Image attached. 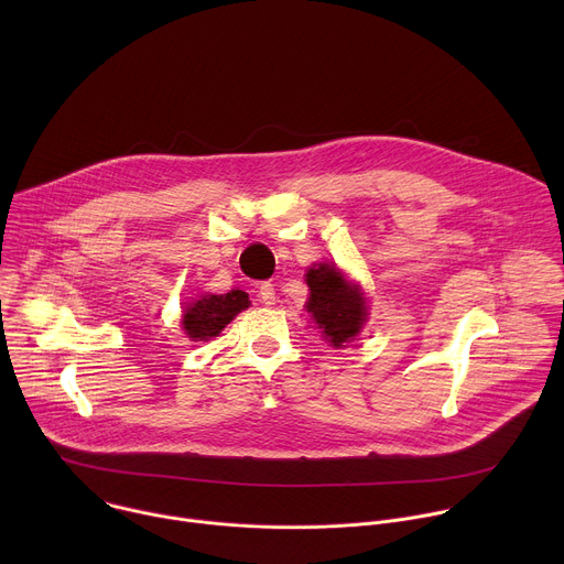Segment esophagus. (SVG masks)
Segmentation results:
<instances>
[{
  "mask_svg": "<svg viewBox=\"0 0 564 564\" xmlns=\"http://www.w3.org/2000/svg\"><path fill=\"white\" fill-rule=\"evenodd\" d=\"M259 299L263 305H274L276 303V290L272 283H261L259 288Z\"/></svg>",
  "mask_w": 564,
  "mask_h": 564,
  "instance_id": "obj_1",
  "label": "esophagus"
}]
</instances>
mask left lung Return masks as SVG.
<instances>
[{"instance_id": "8db88e82", "label": "left lung", "mask_w": 564, "mask_h": 564, "mask_svg": "<svg viewBox=\"0 0 564 564\" xmlns=\"http://www.w3.org/2000/svg\"><path fill=\"white\" fill-rule=\"evenodd\" d=\"M305 283L310 288L305 310L314 318L321 335L335 348L350 344L368 318V305L361 288L350 283L333 263L310 268Z\"/></svg>"}]
</instances>
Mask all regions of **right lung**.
Masks as SVG:
<instances>
[{
    "mask_svg": "<svg viewBox=\"0 0 564 564\" xmlns=\"http://www.w3.org/2000/svg\"><path fill=\"white\" fill-rule=\"evenodd\" d=\"M250 307V296L243 290H231L227 294H203L183 310V330L192 341H209L229 321Z\"/></svg>",
    "mask_w": 564,
    "mask_h": 564,
    "instance_id": "add662e5",
    "label": "right lung"
}]
</instances>
